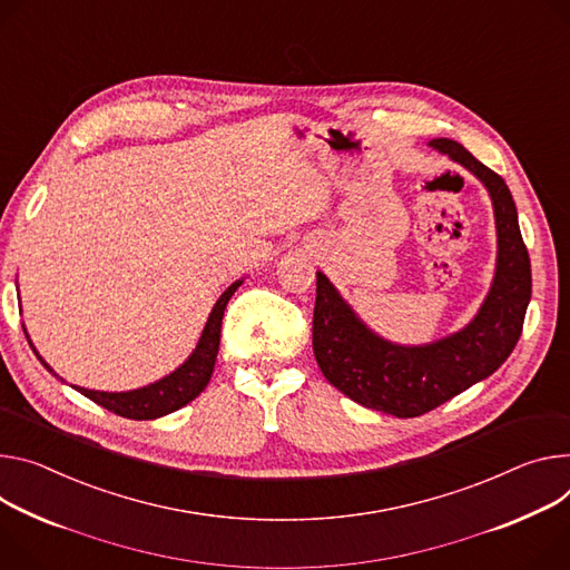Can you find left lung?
<instances>
[{"label":"left lung","instance_id":"8db88e82","mask_svg":"<svg viewBox=\"0 0 570 570\" xmlns=\"http://www.w3.org/2000/svg\"><path fill=\"white\" fill-rule=\"evenodd\" d=\"M430 145L473 173L493 202L498 262L478 316L434 343L397 345L366 327L334 284L316 273L314 354L323 375L350 400L397 419L423 416L493 375L519 343L532 297L530 256L504 179L450 138Z\"/></svg>","mask_w":570,"mask_h":570}]
</instances>
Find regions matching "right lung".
I'll use <instances>...</instances> for the list:
<instances>
[{
  "label": "right lung",
  "mask_w": 570,
  "mask_h": 570,
  "mask_svg": "<svg viewBox=\"0 0 570 570\" xmlns=\"http://www.w3.org/2000/svg\"><path fill=\"white\" fill-rule=\"evenodd\" d=\"M243 284V279L234 282L214 304L209 321L204 325V332L197 341V347L193 350V354L184 361V364L166 375L164 380L147 384L142 389H134V391H122V393H109V391H90V389H81L75 386L81 395H86L88 400L97 402L99 406H105L122 419H131V421H154L168 416V413L186 406L190 400H195L206 384H209L212 375H214V366H216V356H218V347H220V327H223V316L229 297L236 293V288ZM29 341V334H27ZM31 350L36 352V356L40 358V364L59 377L55 371H51L45 358L38 354V350L33 347V343L29 341ZM61 380V377H59ZM63 382V380H61Z\"/></svg>",
  "instance_id": "right-lung-1"
}]
</instances>
